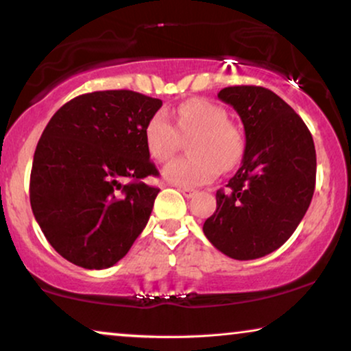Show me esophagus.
Segmentation results:
<instances>
[{"label": "esophagus", "instance_id": "esophagus-1", "mask_svg": "<svg viewBox=\"0 0 351 351\" xmlns=\"http://www.w3.org/2000/svg\"><path fill=\"white\" fill-rule=\"evenodd\" d=\"M179 191H182V195H184L185 198H193V196L196 195V190L186 189V186H179Z\"/></svg>", "mask_w": 351, "mask_h": 351}]
</instances>
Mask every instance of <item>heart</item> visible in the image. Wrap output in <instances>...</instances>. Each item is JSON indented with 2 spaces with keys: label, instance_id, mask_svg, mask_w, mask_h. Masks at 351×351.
<instances>
[{
  "label": "heart",
  "instance_id": "obj_1",
  "mask_svg": "<svg viewBox=\"0 0 351 351\" xmlns=\"http://www.w3.org/2000/svg\"><path fill=\"white\" fill-rule=\"evenodd\" d=\"M174 123L165 112H156L143 129L148 155L166 161L174 153L179 134L190 138L191 156L177 158L162 167L166 182L177 186H198L217 176L219 167L230 169L243 155V137L222 107L206 99H190L177 108Z\"/></svg>",
  "mask_w": 351,
  "mask_h": 351
}]
</instances>
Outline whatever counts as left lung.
<instances>
[{
  "instance_id": "left-lung-1",
  "label": "left lung",
  "mask_w": 351,
  "mask_h": 351,
  "mask_svg": "<svg viewBox=\"0 0 351 351\" xmlns=\"http://www.w3.org/2000/svg\"><path fill=\"white\" fill-rule=\"evenodd\" d=\"M217 97L237 110L246 147L203 232L225 256L252 261L281 247L304 219L315 191V143L299 114L270 89L230 86Z\"/></svg>"
}]
</instances>
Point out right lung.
<instances>
[{
    "instance_id": "add662e5",
    "label": "right lung",
    "mask_w": 351,
    "mask_h": 351,
    "mask_svg": "<svg viewBox=\"0 0 351 351\" xmlns=\"http://www.w3.org/2000/svg\"><path fill=\"white\" fill-rule=\"evenodd\" d=\"M161 105L134 90H97L71 99L47 123L33 156L30 204L69 262L112 267L145 228L160 189L142 182L158 176L143 129Z\"/></svg>"
}]
</instances>
